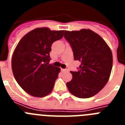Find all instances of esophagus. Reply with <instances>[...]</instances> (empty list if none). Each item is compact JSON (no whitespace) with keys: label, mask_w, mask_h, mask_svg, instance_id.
Instances as JSON below:
<instances>
[{"label":"esophagus","mask_w":125,"mask_h":125,"mask_svg":"<svg viewBox=\"0 0 125 125\" xmlns=\"http://www.w3.org/2000/svg\"><path fill=\"white\" fill-rule=\"evenodd\" d=\"M61 70L62 72H66V71H68L67 69H61Z\"/></svg>","instance_id":"esophagus-1"}]
</instances>
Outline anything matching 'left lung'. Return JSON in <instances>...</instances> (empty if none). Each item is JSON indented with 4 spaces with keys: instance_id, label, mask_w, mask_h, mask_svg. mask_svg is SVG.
Here are the masks:
<instances>
[{
    "instance_id": "1",
    "label": "left lung",
    "mask_w": 125,
    "mask_h": 125,
    "mask_svg": "<svg viewBox=\"0 0 125 125\" xmlns=\"http://www.w3.org/2000/svg\"><path fill=\"white\" fill-rule=\"evenodd\" d=\"M64 37L70 44L75 61L81 62L78 71L66 85L79 98H88L100 92L108 83L113 66L111 51L103 39L90 29L66 31Z\"/></svg>"
}]
</instances>
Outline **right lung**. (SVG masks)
Returning <instances> with one entry per match:
<instances>
[{
    "instance_id": "right-lung-1",
    "label": "right lung",
    "mask_w": 125,
    "mask_h": 125,
    "mask_svg": "<svg viewBox=\"0 0 125 125\" xmlns=\"http://www.w3.org/2000/svg\"><path fill=\"white\" fill-rule=\"evenodd\" d=\"M64 31L36 28L25 34L15 47L12 69L17 83L35 97L49 94L58 78L60 68L49 64L51 46L63 37Z\"/></svg>"
}]
</instances>
